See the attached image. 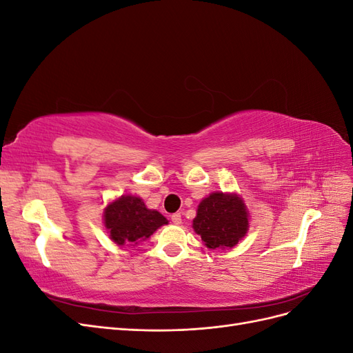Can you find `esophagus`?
Instances as JSON below:
<instances>
[{
	"instance_id": "1",
	"label": "esophagus",
	"mask_w": 353,
	"mask_h": 353,
	"mask_svg": "<svg viewBox=\"0 0 353 353\" xmlns=\"http://www.w3.org/2000/svg\"><path fill=\"white\" fill-rule=\"evenodd\" d=\"M170 219H172V222L175 223V225H179V223L183 222V218H181V213H174V215L170 216Z\"/></svg>"
}]
</instances>
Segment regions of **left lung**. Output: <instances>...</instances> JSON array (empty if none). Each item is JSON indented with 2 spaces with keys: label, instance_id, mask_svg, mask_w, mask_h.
Returning <instances> with one entry per match:
<instances>
[{
  "label": "left lung",
  "instance_id": "left-lung-1",
  "mask_svg": "<svg viewBox=\"0 0 353 353\" xmlns=\"http://www.w3.org/2000/svg\"><path fill=\"white\" fill-rule=\"evenodd\" d=\"M194 231L209 249H231L249 230V213L237 194L212 193L200 201Z\"/></svg>",
  "mask_w": 353,
  "mask_h": 353
}]
</instances>
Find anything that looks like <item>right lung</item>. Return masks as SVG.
Segmentation results:
<instances>
[{"label": "right lung", "mask_w": 353, "mask_h": 353, "mask_svg": "<svg viewBox=\"0 0 353 353\" xmlns=\"http://www.w3.org/2000/svg\"><path fill=\"white\" fill-rule=\"evenodd\" d=\"M168 223L157 210L147 209L135 196H121L104 209V227L117 245H135Z\"/></svg>", "instance_id": "1"}]
</instances>
